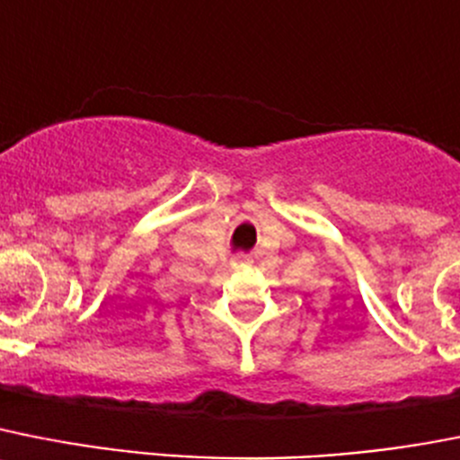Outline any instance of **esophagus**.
<instances>
[{
    "label": "esophagus",
    "instance_id": "34e87169",
    "mask_svg": "<svg viewBox=\"0 0 460 460\" xmlns=\"http://www.w3.org/2000/svg\"><path fill=\"white\" fill-rule=\"evenodd\" d=\"M251 258L246 256V253H237V256L233 258V265H249Z\"/></svg>",
    "mask_w": 460,
    "mask_h": 460
}]
</instances>
